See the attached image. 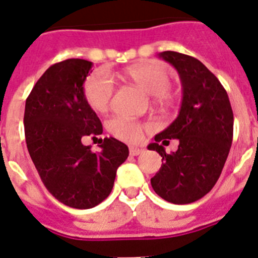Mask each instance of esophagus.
<instances>
[{"label":"esophagus","mask_w":258,"mask_h":258,"mask_svg":"<svg viewBox=\"0 0 258 258\" xmlns=\"http://www.w3.org/2000/svg\"><path fill=\"white\" fill-rule=\"evenodd\" d=\"M144 152L143 148H138V146H130V155L135 157V155H139Z\"/></svg>","instance_id":"1"}]
</instances>
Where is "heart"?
<instances>
[{
	"instance_id": "b5f03b06",
	"label": "heart",
	"mask_w": 258,
	"mask_h": 258,
	"mask_svg": "<svg viewBox=\"0 0 258 258\" xmlns=\"http://www.w3.org/2000/svg\"><path fill=\"white\" fill-rule=\"evenodd\" d=\"M124 80L131 82L146 94L152 95L153 101L158 105H166L172 99L169 89L171 76L159 62H138L123 72ZM114 86L110 78L104 73H95L87 78L83 86V95L92 110L105 113L112 101ZM109 131L124 141H139L143 136L144 124L126 117H114L108 122Z\"/></svg>"
}]
</instances>
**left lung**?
<instances>
[{
  "label": "left lung",
  "instance_id": "obj_1",
  "mask_svg": "<svg viewBox=\"0 0 258 258\" xmlns=\"http://www.w3.org/2000/svg\"><path fill=\"white\" fill-rule=\"evenodd\" d=\"M159 57L177 71L182 100L177 118L148 145L163 162L150 182L164 201L189 204L210 192L221 175L233 143V109L220 81L198 59L175 51ZM171 138L179 148L167 155L163 145Z\"/></svg>",
  "mask_w": 258,
  "mask_h": 258
}]
</instances>
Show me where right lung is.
<instances>
[{
    "mask_svg": "<svg viewBox=\"0 0 258 258\" xmlns=\"http://www.w3.org/2000/svg\"><path fill=\"white\" fill-rule=\"evenodd\" d=\"M92 62L68 59L51 66L25 101L27 148L46 189L68 207L87 210L110 194L128 148L114 138L100 152L82 144L103 134V124L83 95Z\"/></svg>",
    "mask_w": 258,
    "mask_h": 258,
    "instance_id": "obj_1",
    "label": "right lung"
}]
</instances>
